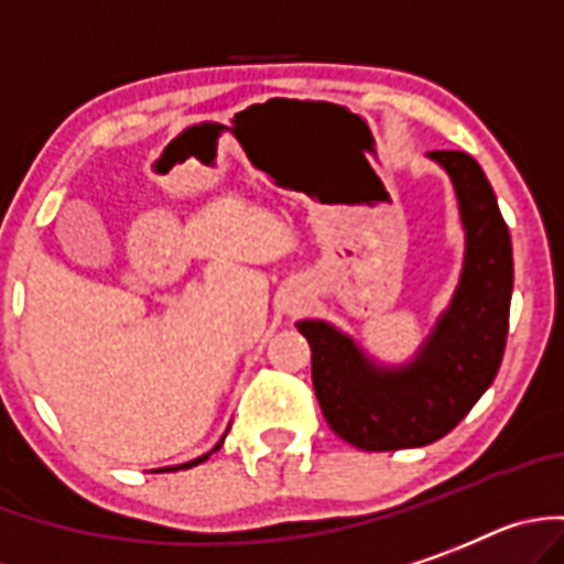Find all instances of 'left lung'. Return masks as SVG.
Segmentation results:
<instances>
[{
	"instance_id": "left-lung-1",
	"label": "left lung",
	"mask_w": 564,
	"mask_h": 564,
	"mask_svg": "<svg viewBox=\"0 0 564 564\" xmlns=\"http://www.w3.org/2000/svg\"><path fill=\"white\" fill-rule=\"evenodd\" d=\"M449 174L466 227V261L453 303L408 368L370 365L323 319L297 332L312 348L314 393L328 427L365 453L427 446L475 408L497 377L509 337L511 238L495 191L464 151H430Z\"/></svg>"
}]
</instances>
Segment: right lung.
I'll return each mask as SVG.
<instances>
[{"mask_svg": "<svg viewBox=\"0 0 564 564\" xmlns=\"http://www.w3.org/2000/svg\"><path fill=\"white\" fill-rule=\"evenodd\" d=\"M221 446V444H219ZM202 460H207V455H202V458H196V460H191V464H182V466H174V469H169V471H176V469H191V466H196V464H202Z\"/></svg>", "mask_w": 564, "mask_h": 564, "instance_id": "obj_1", "label": "right lung"}]
</instances>
